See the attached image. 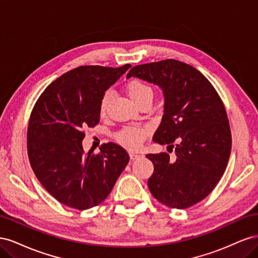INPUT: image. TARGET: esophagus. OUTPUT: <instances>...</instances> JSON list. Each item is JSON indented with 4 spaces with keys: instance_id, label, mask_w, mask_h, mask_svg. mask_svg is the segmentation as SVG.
Wrapping results in <instances>:
<instances>
[{
    "instance_id": "obj_1",
    "label": "esophagus",
    "mask_w": 258,
    "mask_h": 258,
    "mask_svg": "<svg viewBox=\"0 0 258 258\" xmlns=\"http://www.w3.org/2000/svg\"><path fill=\"white\" fill-rule=\"evenodd\" d=\"M129 156H130V159H132V160L140 159L141 157H143L142 155H138V154H134V153H130V154H129Z\"/></svg>"
}]
</instances>
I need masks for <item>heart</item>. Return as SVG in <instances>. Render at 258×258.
Here are the masks:
<instances>
[{
    "instance_id": "obj_1",
    "label": "heart",
    "mask_w": 258,
    "mask_h": 258,
    "mask_svg": "<svg viewBox=\"0 0 258 258\" xmlns=\"http://www.w3.org/2000/svg\"><path fill=\"white\" fill-rule=\"evenodd\" d=\"M127 92L129 98L137 105L141 104L144 101H152L153 99V89L147 84L140 80L130 81L127 84ZM111 98L112 93L110 91L104 92V95L101 98L99 107L101 115H104L106 113ZM147 132V129L143 127H127L117 135V141L123 147L129 148V150H138L142 145Z\"/></svg>"
}]
</instances>
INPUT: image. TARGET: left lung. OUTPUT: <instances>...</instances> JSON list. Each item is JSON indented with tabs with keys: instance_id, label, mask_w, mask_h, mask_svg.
<instances>
[{
	"instance_id": "1",
	"label": "left lung",
	"mask_w": 258,
	"mask_h": 258,
	"mask_svg": "<svg viewBox=\"0 0 258 258\" xmlns=\"http://www.w3.org/2000/svg\"><path fill=\"white\" fill-rule=\"evenodd\" d=\"M130 77L161 89L163 115L153 141L175 153L174 159L146 155L154 165L148 188L162 205L189 208L213 190L227 167L231 135L222 100L204 74L173 59L134 67Z\"/></svg>"
}]
</instances>
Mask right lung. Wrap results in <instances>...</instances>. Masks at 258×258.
<instances>
[{"label":"right lung","instance_id":"1","mask_svg":"<svg viewBox=\"0 0 258 258\" xmlns=\"http://www.w3.org/2000/svg\"><path fill=\"white\" fill-rule=\"evenodd\" d=\"M76 68L52 82L38 98L28 127V155L36 177L62 205L87 210L103 202L129 162L115 143L98 155L82 146L84 129L100 120L104 92L130 68Z\"/></svg>","mask_w":258,"mask_h":258}]
</instances>
